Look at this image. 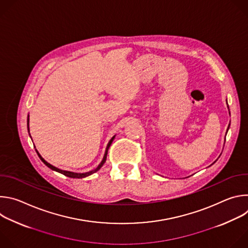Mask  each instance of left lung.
Masks as SVG:
<instances>
[{"label": "left lung", "instance_id": "1", "mask_svg": "<svg viewBox=\"0 0 248 248\" xmlns=\"http://www.w3.org/2000/svg\"><path fill=\"white\" fill-rule=\"evenodd\" d=\"M229 127H230V124H229ZM229 127H228V129H229ZM228 129H227V132H228Z\"/></svg>", "mask_w": 248, "mask_h": 248}]
</instances>
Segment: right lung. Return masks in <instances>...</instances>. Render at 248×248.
Instances as JSON below:
<instances>
[{
    "label": "right lung",
    "mask_w": 248,
    "mask_h": 248,
    "mask_svg": "<svg viewBox=\"0 0 248 248\" xmlns=\"http://www.w3.org/2000/svg\"><path fill=\"white\" fill-rule=\"evenodd\" d=\"M28 118H29V116H28ZM27 128H28V132H29V119H27ZM114 138H115V136H113V137L111 138V140L109 141V143H108V145H107V148H106V151H105V154H104L103 160H102V162L99 164V166H98L96 169H94V170H90V171H87V172H83V173H80V172H74V171H68V170H63L58 169V168L54 167L53 165L49 164L47 161H45V160L41 157V155L38 153V151H37L36 149H35V150H36V152H37V154H38L39 158L41 159V161H42V162H43V163H44L48 168H50V169H52L53 170H56V171H58V172H61V173H62V174H64V175L68 176V178H73V179H82V178H85V176H88V175H90V174H92V173H94V172L98 171V170L102 168V166H103V165L105 164V162H106V159H107L108 150H109V147L111 146V144H112V142H113Z\"/></svg>",
    "instance_id": "1"
}]
</instances>
